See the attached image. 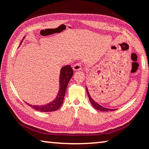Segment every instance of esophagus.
<instances>
[{
	"label": "esophagus",
	"instance_id": "esophagus-1",
	"mask_svg": "<svg viewBox=\"0 0 149 149\" xmlns=\"http://www.w3.org/2000/svg\"><path fill=\"white\" fill-rule=\"evenodd\" d=\"M73 70H74V71H75V72H77V71L81 70V64H80L79 63H75V64L74 66H73Z\"/></svg>",
	"mask_w": 149,
	"mask_h": 149
}]
</instances>
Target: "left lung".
Returning <instances> with one entry per match:
<instances>
[{
  "instance_id": "8db88e82",
  "label": "left lung",
  "mask_w": 149,
  "mask_h": 149,
  "mask_svg": "<svg viewBox=\"0 0 149 149\" xmlns=\"http://www.w3.org/2000/svg\"><path fill=\"white\" fill-rule=\"evenodd\" d=\"M86 91H87V95H88L89 97V101H90V103L91 104L93 105V107L94 108H95L96 109H97L99 111H114L115 109H108V108H105V107H103V106H101V105L99 104L97 102H95V101L93 100V99L91 97V96L90 95V93H89V91H88V89H87V87H86Z\"/></svg>"
}]
</instances>
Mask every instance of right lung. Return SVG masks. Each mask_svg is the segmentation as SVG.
<instances>
[{
	"mask_svg": "<svg viewBox=\"0 0 149 149\" xmlns=\"http://www.w3.org/2000/svg\"><path fill=\"white\" fill-rule=\"evenodd\" d=\"M73 74H74V71L71 68L70 65L63 66L60 70V81H60V89L55 100L50 103L43 105H32L27 103L26 104L34 108V109L40 111L41 112H52L58 110L62 105L68 83L70 79L72 78Z\"/></svg>",
	"mask_w": 149,
	"mask_h": 149,
	"instance_id": "1",
	"label": "right lung"
}]
</instances>
